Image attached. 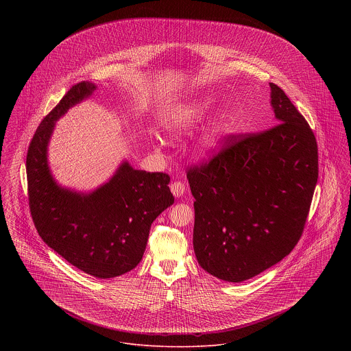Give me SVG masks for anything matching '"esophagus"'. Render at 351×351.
Segmentation results:
<instances>
[{
	"label": "esophagus",
	"instance_id": "1",
	"mask_svg": "<svg viewBox=\"0 0 351 351\" xmlns=\"http://www.w3.org/2000/svg\"><path fill=\"white\" fill-rule=\"evenodd\" d=\"M169 188L175 197H182L185 192V185L182 182H173L169 185Z\"/></svg>",
	"mask_w": 351,
	"mask_h": 351
}]
</instances>
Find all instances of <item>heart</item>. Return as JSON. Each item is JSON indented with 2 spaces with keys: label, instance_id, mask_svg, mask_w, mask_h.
<instances>
[{
  "label": "heart",
  "instance_id": "b5f03b06",
  "mask_svg": "<svg viewBox=\"0 0 351 351\" xmlns=\"http://www.w3.org/2000/svg\"><path fill=\"white\" fill-rule=\"evenodd\" d=\"M213 102L215 100L212 97L205 96L197 100L191 101L186 105H184L183 108L178 109L168 118V135L176 138L197 126L212 110ZM228 129L229 118L225 113H218L201 135L200 142L197 146V152L201 158H212L217 152L225 134L228 133Z\"/></svg>",
  "mask_w": 351,
  "mask_h": 351
}]
</instances>
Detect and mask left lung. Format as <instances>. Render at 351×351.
<instances>
[{"instance_id": "8db88e82", "label": "left lung", "mask_w": 351, "mask_h": 351, "mask_svg": "<svg viewBox=\"0 0 351 351\" xmlns=\"http://www.w3.org/2000/svg\"><path fill=\"white\" fill-rule=\"evenodd\" d=\"M269 88L275 126L229 136L186 173L197 262L225 282L251 279L293 250L317 184L315 134L283 89Z\"/></svg>"}]
</instances>
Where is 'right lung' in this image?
Here are the masks:
<instances>
[{"label":"right lung","instance_id":"obj_1","mask_svg":"<svg viewBox=\"0 0 351 351\" xmlns=\"http://www.w3.org/2000/svg\"><path fill=\"white\" fill-rule=\"evenodd\" d=\"M96 89L90 82L73 85L40 122L27 150L26 173L30 212L40 238L72 266L110 279L136 267L151 223L173 204V196L167 173L134 169L128 160L89 193L56 183L47 152L56 121Z\"/></svg>","mask_w":351,"mask_h":351}]
</instances>
